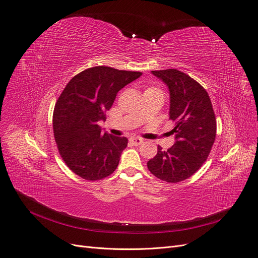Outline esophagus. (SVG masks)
Masks as SVG:
<instances>
[{
  "label": "esophagus",
  "instance_id": "esophagus-1",
  "mask_svg": "<svg viewBox=\"0 0 258 258\" xmlns=\"http://www.w3.org/2000/svg\"><path fill=\"white\" fill-rule=\"evenodd\" d=\"M130 142H131V144L137 146V145H140L143 143V139L138 138V137H132V138H130Z\"/></svg>",
  "mask_w": 258,
  "mask_h": 258
}]
</instances>
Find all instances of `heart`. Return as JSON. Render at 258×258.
<instances>
[{"label": "heart", "instance_id": "b5f03b06", "mask_svg": "<svg viewBox=\"0 0 258 258\" xmlns=\"http://www.w3.org/2000/svg\"><path fill=\"white\" fill-rule=\"evenodd\" d=\"M151 89H155V88H148V89H146V90H151Z\"/></svg>", "mask_w": 258, "mask_h": 258}]
</instances>
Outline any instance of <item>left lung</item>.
I'll return each instance as SVG.
<instances>
[{"mask_svg":"<svg viewBox=\"0 0 258 258\" xmlns=\"http://www.w3.org/2000/svg\"><path fill=\"white\" fill-rule=\"evenodd\" d=\"M169 89L170 131L175 142L167 151L158 145L156 157L147 162L155 177L178 183L191 177L207 160L216 136V119L206 90L189 75L177 70L152 71Z\"/></svg>","mask_w":258,"mask_h":258,"instance_id":"obj_1","label":"left lung"}]
</instances>
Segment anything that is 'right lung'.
Instances as JSON below:
<instances>
[{"label":"right lung","mask_w":258,"mask_h":258,"mask_svg":"<svg viewBox=\"0 0 258 258\" xmlns=\"http://www.w3.org/2000/svg\"><path fill=\"white\" fill-rule=\"evenodd\" d=\"M141 72L93 67L75 75L58 97L53 112V133L60 157L74 173L88 181L112 174L119 164L125 137L101 133L98 122L117 93Z\"/></svg>","instance_id":"add662e5"}]
</instances>
